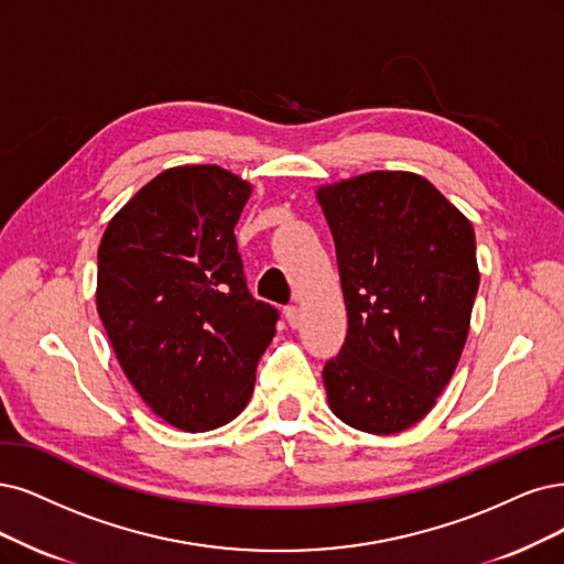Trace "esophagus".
<instances>
[{"label":"esophagus","instance_id":"34e87169","mask_svg":"<svg viewBox=\"0 0 564 564\" xmlns=\"http://www.w3.org/2000/svg\"><path fill=\"white\" fill-rule=\"evenodd\" d=\"M283 316H285V321H288L290 327H300V323H302V311H300L297 306H288V308L283 311Z\"/></svg>","mask_w":564,"mask_h":564}]
</instances>
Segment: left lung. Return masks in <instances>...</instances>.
<instances>
[{
  "mask_svg": "<svg viewBox=\"0 0 564 564\" xmlns=\"http://www.w3.org/2000/svg\"><path fill=\"white\" fill-rule=\"evenodd\" d=\"M337 248L346 341L323 369L346 425L398 434L432 411L460 362L478 290L469 218L413 172L316 187Z\"/></svg>",
  "mask_w": 564,
  "mask_h": 564,
  "instance_id": "1",
  "label": "left lung"
}]
</instances>
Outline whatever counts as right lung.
Wrapping results in <instances>:
<instances>
[{"instance_id":"right-lung-1","label":"right lung","mask_w":564,"mask_h":564,"mask_svg":"<svg viewBox=\"0 0 564 564\" xmlns=\"http://www.w3.org/2000/svg\"><path fill=\"white\" fill-rule=\"evenodd\" d=\"M250 193L218 164L172 166L109 220L97 250V314L124 377L183 432L237 419L276 332L237 253Z\"/></svg>"}]
</instances>
